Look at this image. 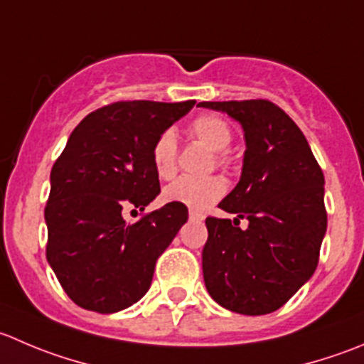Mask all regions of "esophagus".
<instances>
[{
  "instance_id": "34e87169",
  "label": "esophagus",
  "mask_w": 364,
  "mask_h": 364,
  "mask_svg": "<svg viewBox=\"0 0 364 364\" xmlns=\"http://www.w3.org/2000/svg\"><path fill=\"white\" fill-rule=\"evenodd\" d=\"M190 220L200 222V220H204V215L203 213H197V211H190Z\"/></svg>"
}]
</instances>
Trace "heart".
I'll return each instance as SVG.
<instances>
[{
    "label": "heart",
    "instance_id": "1",
    "mask_svg": "<svg viewBox=\"0 0 364 364\" xmlns=\"http://www.w3.org/2000/svg\"><path fill=\"white\" fill-rule=\"evenodd\" d=\"M190 133L197 140L215 151V161L218 165H224L228 156L224 151L228 149L232 140L231 128L224 119L217 115H200L190 124ZM151 160L156 171L158 178L171 179L178 168V144H176L174 132L167 129L161 133L154 142L153 151H151ZM225 192L224 179L218 176H210V178H179L164 190V199L167 203L181 204V206L190 208L193 211H204L217 203Z\"/></svg>",
    "mask_w": 364,
    "mask_h": 364
}]
</instances>
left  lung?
<instances>
[{
    "label": "left lung",
    "mask_w": 364,
    "mask_h": 364,
    "mask_svg": "<svg viewBox=\"0 0 364 364\" xmlns=\"http://www.w3.org/2000/svg\"><path fill=\"white\" fill-rule=\"evenodd\" d=\"M243 128L240 181L206 218L203 276L215 302L240 315H267L287 304L318 264L327 229L323 172L304 133L267 100L204 101ZM240 218L250 225L237 228Z\"/></svg>",
    "instance_id": "8db88e82"
}]
</instances>
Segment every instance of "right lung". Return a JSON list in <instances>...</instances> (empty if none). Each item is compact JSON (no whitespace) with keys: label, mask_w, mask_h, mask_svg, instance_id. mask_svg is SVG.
I'll return each mask as SVG.
<instances>
[{"label":"right lung","mask_w":364,"mask_h":364,"mask_svg":"<svg viewBox=\"0 0 364 364\" xmlns=\"http://www.w3.org/2000/svg\"><path fill=\"white\" fill-rule=\"evenodd\" d=\"M193 105L119 101L88 114L70 133L49 178L46 256L80 308L117 313L140 301L156 259L188 220L186 206L176 203L135 224L122 218V208L144 211L160 193L151 151Z\"/></svg>","instance_id":"add662e5"}]
</instances>
